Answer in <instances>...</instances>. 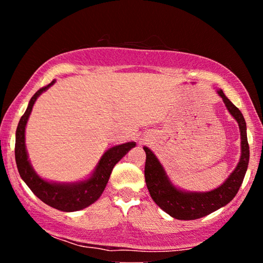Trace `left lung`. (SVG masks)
Instances as JSON below:
<instances>
[{
  "label": "left lung",
  "instance_id": "obj_1",
  "mask_svg": "<svg viewBox=\"0 0 263 263\" xmlns=\"http://www.w3.org/2000/svg\"><path fill=\"white\" fill-rule=\"evenodd\" d=\"M229 112L233 116L239 124L240 136H241V157L238 166L232 174L221 185L215 190L206 193H188L177 189L172 183L164 172L162 164L158 158L147 147H144L146 153L145 162V181L151 197L158 205L175 219L193 220L198 219L213 211L218 210L230 203L237 195L246 174L249 161V146L247 141L246 122L237 106L225 96L222 90H218Z\"/></svg>",
  "mask_w": 263,
  "mask_h": 263
}]
</instances>
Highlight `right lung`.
<instances>
[{
    "instance_id": "1",
    "label": "right lung",
    "mask_w": 263,
    "mask_h": 263,
    "mask_svg": "<svg viewBox=\"0 0 263 263\" xmlns=\"http://www.w3.org/2000/svg\"><path fill=\"white\" fill-rule=\"evenodd\" d=\"M55 80L43 87L31 97L28 109L22 116L16 130L15 159L22 179L29 186L31 191L47 205L65 212L79 211L96 202L105 189L111 172L115 164L125 155L128 151L136 146L135 141L126 142L106 151L97 163L92 175L88 180L74 182V183H55L42 179L33 171L29 161L28 152L25 148V126L29 116L32 111V106L39 95L47 90Z\"/></svg>"
}]
</instances>
